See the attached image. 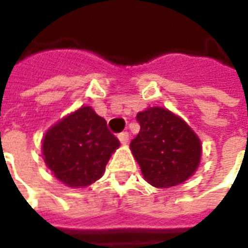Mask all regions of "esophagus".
I'll use <instances>...</instances> for the list:
<instances>
[{
	"instance_id": "34e87169",
	"label": "esophagus",
	"mask_w": 248,
	"mask_h": 248,
	"mask_svg": "<svg viewBox=\"0 0 248 248\" xmlns=\"http://www.w3.org/2000/svg\"><path fill=\"white\" fill-rule=\"evenodd\" d=\"M118 140H121L122 145H126V143L129 142V133H121V134L118 135Z\"/></svg>"
}]
</instances>
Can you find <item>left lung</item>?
I'll list each match as a JSON object with an SVG mask.
<instances>
[{"label":"left lung","mask_w":248,"mask_h":248,"mask_svg":"<svg viewBox=\"0 0 248 248\" xmlns=\"http://www.w3.org/2000/svg\"><path fill=\"white\" fill-rule=\"evenodd\" d=\"M140 130L130 143L146 182L156 188L181 185L192 177L202 156L201 140L179 115L165 108L137 114Z\"/></svg>","instance_id":"obj_1"}]
</instances>
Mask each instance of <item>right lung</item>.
<instances>
[{"label":"right lung","instance_id":"add662e5","mask_svg":"<svg viewBox=\"0 0 248 248\" xmlns=\"http://www.w3.org/2000/svg\"><path fill=\"white\" fill-rule=\"evenodd\" d=\"M119 140L93 108L82 106L53 124L42 138V158L54 177L73 188L90 186L105 172Z\"/></svg>","mask_w":248,"mask_h":248}]
</instances>
